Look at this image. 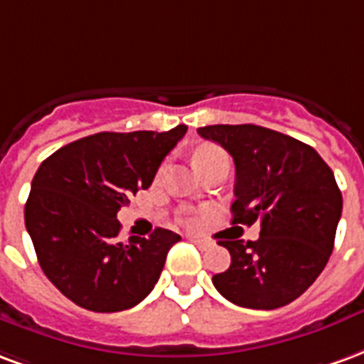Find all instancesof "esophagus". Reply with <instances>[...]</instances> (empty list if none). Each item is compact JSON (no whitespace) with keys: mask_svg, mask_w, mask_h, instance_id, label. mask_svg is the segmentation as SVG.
<instances>
[{"mask_svg":"<svg viewBox=\"0 0 364 364\" xmlns=\"http://www.w3.org/2000/svg\"><path fill=\"white\" fill-rule=\"evenodd\" d=\"M190 240H192L193 244H198L200 248H205V246H209L208 240H203V238H196V237H190Z\"/></svg>","mask_w":364,"mask_h":364,"instance_id":"1","label":"esophagus"}]
</instances>
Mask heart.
<instances>
[{
    "mask_svg": "<svg viewBox=\"0 0 364 364\" xmlns=\"http://www.w3.org/2000/svg\"><path fill=\"white\" fill-rule=\"evenodd\" d=\"M225 153H223L221 149H217V147H201L196 155H193V163H196V166L198 168H201L203 164L209 163V161H213V159H217V156H223ZM188 223L190 225H193V223H198V219L196 217H190L188 219Z\"/></svg>",
    "mask_w": 364,
    "mask_h": 364,
    "instance_id": "1",
    "label": "heart"
}]
</instances>
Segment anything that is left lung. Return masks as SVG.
Instances as JSON below:
<instances>
[{"mask_svg": "<svg viewBox=\"0 0 364 364\" xmlns=\"http://www.w3.org/2000/svg\"><path fill=\"white\" fill-rule=\"evenodd\" d=\"M235 161L232 223L259 221L258 240H219L230 252L213 285L244 309L273 310L299 299L330 259L343 198L333 172L306 143L254 124L198 129Z\"/></svg>", "mask_w": 364, "mask_h": 364, "instance_id": "obj_1", "label": "left lung"}]
</instances>
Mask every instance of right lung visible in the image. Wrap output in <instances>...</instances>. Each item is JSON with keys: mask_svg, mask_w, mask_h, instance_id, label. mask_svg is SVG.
Wrapping results in <instances>:
<instances>
[{"mask_svg": "<svg viewBox=\"0 0 364 364\" xmlns=\"http://www.w3.org/2000/svg\"><path fill=\"white\" fill-rule=\"evenodd\" d=\"M188 132H100L48 156L34 174L25 225L42 272L81 309L120 312L141 302L180 237L155 229L120 240L116 213L147 190L163 159Z\"/></svg>", "mask_w": 364, "mask_h": 364, "instance_id": "add662e5", "label": "right lung"}]
</instances>
